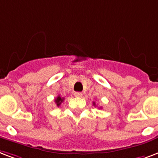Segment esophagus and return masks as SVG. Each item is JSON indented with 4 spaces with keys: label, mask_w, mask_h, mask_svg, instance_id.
<instances>
[{
    "label": "esophagus",
    "mask_w": 158,
    "mask_h": 158,
    "mask_svg": "<svg viewBox=\"0 0 158 158\" xmlns=\"http://www.w3.org/2000/svg\"><path fill=\"white\" fill-rule=\"evenodd\" d=\"M74 96H75L76 97H81V96H82V93L77 92H77L74 93Z\"/></svg>",
    "instance_id": "obj_1"
}]
</instances>
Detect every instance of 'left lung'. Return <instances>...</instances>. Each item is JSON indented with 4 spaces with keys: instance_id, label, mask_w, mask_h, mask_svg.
<instances>
[{
    "instance_id": "1",
    "label": "left lung",
    "mask_w": 158,
    "mask_h": 158,
    "mask_svg": "<svg viewBox=\"0 0 158 158\" xmlns=\"http://www.w3.org/2000/svg\"><path fill=\"white\" fill-rule=\"evenodd\" d=\"M93 105H94V106H96V103H95V102H93Z\"/></svg>"
}]
</instances>
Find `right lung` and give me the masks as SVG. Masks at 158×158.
Here are the masks:
<instances>
[{
    "label": "right lung",
    "mask_w": 158,
    "mask_h": 158,
    "mask_svg": "<svg viewBox=\"0 0 158 158\" xmlns=\"http://www.w3.org/2000/svg\"><path fill=\"white\" fill-rule=\"evenodd\" d=\"M63 100H64V98H62V97H61L60 96H58L57 98L55 99V103H56V105H57V107H58V106L61 105V103H62V101H63Z\"/></svg>",
    "instance_id": "add662e5"
}]
</instances>
